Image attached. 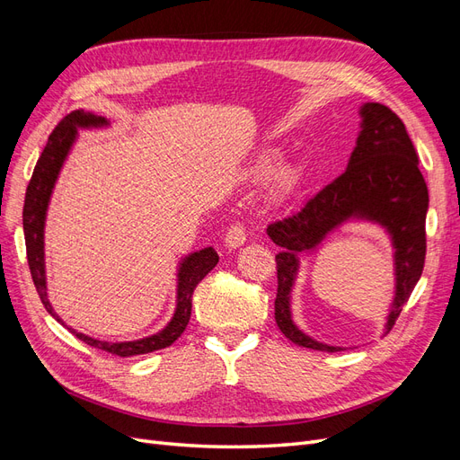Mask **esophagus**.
I'll return each mask as SVG.
<instances>
[{"label":"esophagus","mask_w":460,"mask_h":460,"mask_svg":"<svg viewBox=\"0 0 460 460\" xmlns=\"http://www.w3.org/2000/svg\"><path fill=\"white\" fill-rule=\"evenodd\" d=\"M245 243V228L243 225H232L226 232V238H225V245L226 249H230V252H234V249H238Z\"/></svg>","instance_id":"esophagus-1"}]
</instances>
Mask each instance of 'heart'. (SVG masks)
<instances>
[{
  "label": "heart",
  "instance_id": "heart-1",
  "mask_svg": "<svg viewBox=\"0 0 460 460\" xmlns=\"http://www.w3.org/2000/svg\"><path fill=\"white\" fill-rule=\"evenodd\" d=\"M278 161H280V155H278L276 151H270L267 153V155H262L255 161L253 169H252V174L253 178L261 180V178H267L272 171L274 166L278 164ZM297 178H299V171L296 169L294 164H288V166H282L280 171L276 172L274 180H272V188H270V198L274 201H284L291 191L296 190V184H297Z\"/></svg>",
  "mask_w": 460,
  "mask_h": 460
}]
</instances>
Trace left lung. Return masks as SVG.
<instances>
[{"mask_svg": "<svg viewBox=\"0 0 460 460\" xmlns=\"http://www.w3.org/2000/svg\"><path fill=\"white\" fill-rule=\"evenodd\" d=\"M358 117L360 130L345 172L320 190L301 211L267 228L269 238L282 247L276 255V324L288 340L316 351L336 353L343 347L318 341L296 324L291 291L301 257L316 253L333 232L347 222H372L392 240L395 291L385 332L395 324L424 269L429 198L405 124L380 103H363Z\"/></svg>", "mask_w": 460, "mask_h": 460, "instance_id": "8db88e82", "label": "left lung"}]
</instances>
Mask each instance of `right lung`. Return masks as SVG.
I'll list each match as a JSON object with an SVG mask.
<instances>
[{
  "instance_id": "1",
  "label": "right lung",
  "mask_w": 460,
  "mask_h": 460,
  "mask_svg": "<svg viewBox=\"0 0 460 460\" xmlns=\"http://www.w3.org/2000/svg\"><path fill=\"white\" fill-rule=\"evenodd\" d=\"M109 124L111 122L105 117L86 113V111H73L71 115H66L58 127H55L34 166L31 184L26 188L24 208H22V228H24L26 257H29L31 274L46 311L58 320V323H61L68 332L75 333L78 340L95 347V349H102L119 357H134V355H146L151 351L164 349V347L172 345L180 336H182V332L186 330L191 316L193 289H196L203 278L217 267L218 255L213 247H203L199 252L188 253L184 259H180L178 272H176V307H174L172 318L166 323L163 330L151 333L147 338L132 340V341H102V340L90 338L82 332H76L71 326H66L61 320V316L53 311L48 297L46 253H44V230H46V217H48L51 193H53L55 182H58L63 164L68 157V153H71L76 142L78 128H103V127H109Z\"/></svg>"
}]
</instances>
